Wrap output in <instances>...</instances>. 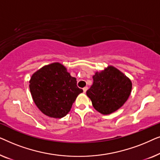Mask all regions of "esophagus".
<instances>
[{
	"label": "esophagus",
	"instance_id": "1",
	"mask_svg": "<svg viewBox=\"0 0 160 160\" xmlns=\"http://www.w3.org/2000/svg\"><path fill=\"white\" fill-rule=\"evenodd\" d=\"M87 89H88V87H84V88H83V91H84V93L87 91Z\"/></svg>",
	"mask_w": 160,
	"mask_h": 160
}]
</instances>
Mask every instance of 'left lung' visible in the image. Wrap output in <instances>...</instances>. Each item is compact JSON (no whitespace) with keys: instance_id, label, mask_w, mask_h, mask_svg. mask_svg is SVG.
<instances>
[{"instance_id":"1","label":"left lung","mask_w":160,"mask_h":160,"mask_svg":"<svg viewBox=\"0 0 160 160\" xmlns=\"http://www.w3.org/2000/svg\"><path fill=\"white\" fill-rule=\"evenodd\" d=\"M93 84L87 91L92 106L102 114L118 110L128 99L132 82L125 75L113 66H109L93 76Z\"/></svg>"}]
</instances>
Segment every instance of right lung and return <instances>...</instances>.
<instances>
[{
	"label": "right lung",
	"mask_w": 160,
	"mask_h": 160,
	"mask_svg": "<svg viewBox=\"0 0 160 160\" xmlns=\"http://www.w3.org/2000/svg\"><path fill=\"white\" fill-rule=\"evenodd\" d=\"M62 64L54 62L36 71L30 81L33 101L41 112L54 118L67 115L77 96L83 90L77 87Z\"/></svg>",
	"instance_id": "1"
}]
</instances>
